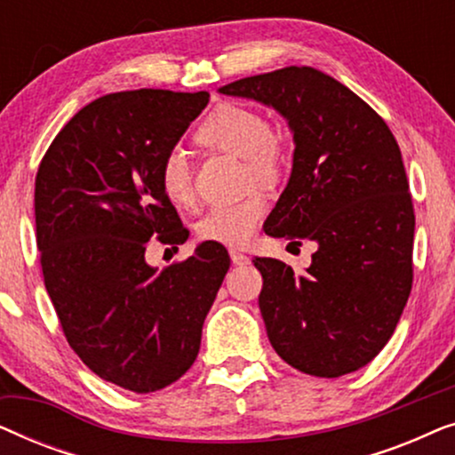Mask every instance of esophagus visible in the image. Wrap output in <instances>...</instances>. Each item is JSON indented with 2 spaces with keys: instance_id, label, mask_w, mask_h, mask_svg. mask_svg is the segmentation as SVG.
I'll list each match as a JSON object with an SVG mask.
<instances>
[{
  "instance_id": "obj_1",
  "label": "esophagus",
  "mask_w": 455,
  "mask_h": 455,
  "mask_svg": "<svg viewBox=\"0 0 455 455\" xmlns=\"http://www.w3.org/2000/svg\"><path fill=\"white\" fill-rule=\"evenodd\" d=\"M229 259H232V263H234V265H238V267H244V265L251 263V259H248L244 252L234 251V248H232V251H229Z\"/></svg>"
}]
</instances>
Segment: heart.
Segmentation results:
<instances>
[{
    "instance_id": "1",
    "label": "heart",
    "mask_w": 455,
    "mask_h": 455,
    "mask_svg": "<svg viewBox=\"0 0 455 455\" xmlns=\"http://www.w3.org/2000/svg\"><path fill=\"white\" fill-rule=\"evenodd\" d=\"M198 147L211 153L242 159L244 184L260 188H277L288 176L290 157L283 140L271 130V122L260 111L246 105L223 103L196 128ZM159 186L167 201L176 207L188 209L195 204V186L188 159L173 148L159 165ZM267 213L263 195L251 192L242 201L223 204L209 211L198 221L196 234L203 242L223 246H244L257 232Z\"/></svg>"
}]
</instances>
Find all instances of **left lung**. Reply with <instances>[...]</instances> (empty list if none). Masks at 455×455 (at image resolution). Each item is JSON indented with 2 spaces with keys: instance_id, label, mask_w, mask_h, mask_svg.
<instances>
[{
  "instance_id": "obj_1",
  "label": "left lung",
  "mask_w": 455,
  "mask_h": 455,
  "mask_svg": "<svg viewBox=\"0 0 455 455\" xmlns=\"http://www.w3.org/2000/svg\"><path fill=\"white\" fill-rule=\"evenodd\" d=\"M220 92L269 105L294 134L290 182L265 234L310 240L316 252L302 275L277 259L252 260L273 350L315 377L363 369L394 335L412 290L414 207L394 134L356 92L308 66Z\"/></svg>"
}]
</instances>
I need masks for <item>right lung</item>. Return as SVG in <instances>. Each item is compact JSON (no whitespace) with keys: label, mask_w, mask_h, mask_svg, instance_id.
<instances>
[{"label":"right lung","mask_w":455,"mask_h":455,"mask_svg":"<svg viewBox=\"0 0 455 455\" xmlns=\"http://www.w3.org/2000/svg\"><path fill=\"white\" fill-rule=\"evenodd\" d=\"M207 103V91L99 97L60 130L36 172V246L68 344L95 375L134 394L190 369L229 269L213 242L164 271L145 259L151 238H188L159 165Z\"/></svg>","instance_id":"1"}]
</instances>
